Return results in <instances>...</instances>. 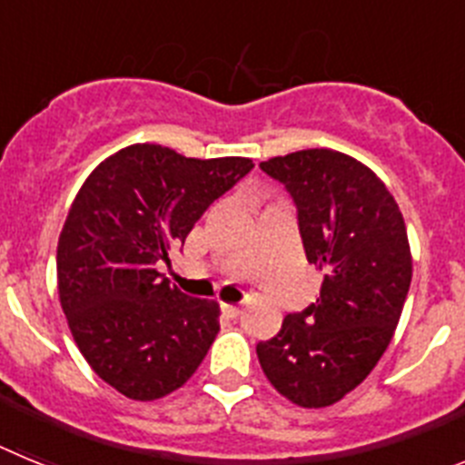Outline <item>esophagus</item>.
<instances>
[{
    "label": "esophagus",
    "instance_id": "34e87169",
    "mask_svg": "<svg viewBox=\"0 0 465 465\" xmlns=\"http://www.w3.org/2000/svg\"><path fill=\"white\" fill-rule=\"evenodd\" d=\"M221 312H223L228 319H237V316L242 314V307L240 305H228V302H223V305H221Z\"/></svg>",
    "mask_w": 465,
    "mask_h": 465
}]
</instances>
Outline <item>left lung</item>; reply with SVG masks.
I'll return each mask as SVG.
<instances>
[{
    "label": "left lung",
    "instance_id": "1",
    "mask_svg": "<svg viewBox=\"0 0 465 465\" xmlns=\"http://www.w3.org/2000/svg\"><path fill=\"white\" fill-rule=\"evenodd\" d=\"M261 170L293 197L305 256L323 283L256 354L282 396L326 408L371 375L391 342L412 282L408 230L380 176L340 151H295Z\"/></svg>",
    "mask_w": 465,
    "mask_h": 465
}]
</instances>
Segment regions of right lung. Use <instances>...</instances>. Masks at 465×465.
Segmentation results:
<instances>
[{"mask_svg": "<svg viewBox=\"0 0 465 465\" xmlns=\"http://www.w3.org/2000/svg\"><path fill=\"white\" fill-rule=\"evenodd\" d=\"M249 158H186L133 143L85 179L57 242V291L81 354L106 384L155 401L186 384L219 332V302L158 272Z\"/></svg>", "mask_w": 465, "mask_h": 465, "instance_id": "add662e5", "label": "right lung"}]
</instances>
